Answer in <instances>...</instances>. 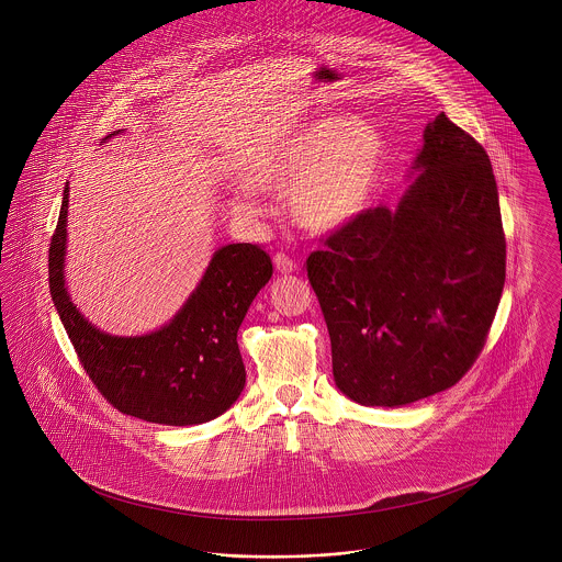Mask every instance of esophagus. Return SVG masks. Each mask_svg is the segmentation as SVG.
Here are the masks:
<instances>
[{
  "mask_svg": "<svg viewBox=\"0 0 562 562\" xmlns=\"http://www.w3.org/2000/svg\"><path fill=\"white\" fill-rule=\"evenodd\" d=\"M274 268H277V272H281V274H292V272H296V261H292L288 255H283V252H277L274 255Z\"/></svg>",
  "mask_w": 562,
  "mask_h": 562,
  "instance_id": "obj_1",
  "label": "esophagus"
}]
</instances>
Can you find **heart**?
<instances>
[{
    "mask_svg": "<svg viewBox=\"0 0 562 562\" xmlns=\"http://www.w3.org/2000/svg\"><path fill=\"white\" fill-rule=\"evenodd\" d=\"M387 164V143L359 116H328L263 149L241 170L255 192H285L290 218L310 234H333L357 221L374 201ZM232 207L257 214L248 196Z\"/></svg>",
    "mask_w": 562,
    "mask_h": 562,
    "instance_id": "heart-1",
    "label": "heart"
}]
</instances>
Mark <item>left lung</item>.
<instances>
[{"label":"left lung","instance_id":"8db88e82","mask_svg":"<svg viewBox=\"0 0 562 562\" xmlns=\"http://www.w3.org/2000/svg\"><path fill=\"white\" fill-rule=\"evenodd\" d=\"M396 207L363 212L307 259L337 390L398 408L476 361L506 277L486 151L443 112L424 130Z\"/></svg>","mask_w":562,"mask_h":562}]
</instances>
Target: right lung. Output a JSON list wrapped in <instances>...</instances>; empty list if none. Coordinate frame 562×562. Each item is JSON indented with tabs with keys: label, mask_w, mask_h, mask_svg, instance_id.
Masks as SVG:
<instances>
[{
	"label": "right lung",
	"mask_w": 562,
	"mask_h": 562,
	"mask_svg": "<svg viewBox=\"0 0 562 562\" xmlns=\"http://www.w3.org/2000/svg\"><path fill=\"white\" fill-rule=\"evenodd\" d=\"M116 130L103 138L119 136ZM69 183L49 246V292L86 374L121 413L166 424L196 426L223 415L240 398L246 372L238 328L272 277V261L255 244L214 250L201 281L160 328L112 335L88 321L67 288Z\"/></svg>",
	"instance_id": "right-lung-1"
}]
</instances>
